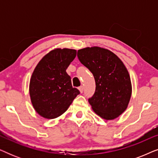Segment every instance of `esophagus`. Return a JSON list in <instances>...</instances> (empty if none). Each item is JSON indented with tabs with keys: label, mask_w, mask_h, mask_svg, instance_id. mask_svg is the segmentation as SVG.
Segmentation results:
<instances>
[{
	"label": "esophagus",
	"mask_w": 158,
	"mask_h": 158,
	"mask_svg": "<svg viewBox=\"0 0 158 158\" xmlns=\"http://www.w3.org/2000/svg\"><path fill=\"white\" fill-rule=\"evenodd\" d=\"M78 89L80 90V92H81V94H82V93L83 92V86H81V87H79Z\"/></svg>",
	"instance_id": "34e87169"
}]
</instances>
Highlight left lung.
I'll use <instances>...</instances> for the list:
<instances>
[{"label":"left lung","mask_w":158,"mask_h":158,"mask_svg":"<svg viewBox=\"0 0 158 158\" xmlns=\"http://www.w3.org/2000/svg\"><path fill=\"white\" fill-rule=\"evenodd\" d=\"M80 62L89 69L96 81V91L88 102L97 115L113 120L125 111L132 87L128 70L117 55L100 47L77 51Z\"/></svg>","instance_id":"1"}]
</instances>
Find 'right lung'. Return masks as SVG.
Returning <instances> with one entry per match:
<instances>
[{"instance_id":"add662e5","label":"right lung","mask_w":158,"mask_h":158,"mask_svg":"<svg viewBox=\"0 0 158 158\" xmlns=\"http://www.w3.org/2000/svg\"><path fill=\"white\" fill-rule=\"evenodd\" d=\"M73 49L56 48L36 64L29 83L31 104L39 115L47 119L59 117L80 94L73 88L67 68L76 57Z\"/></svg>"}]
</instances>
